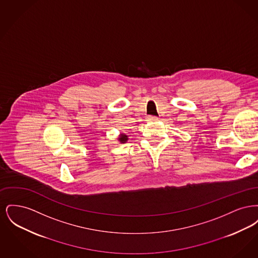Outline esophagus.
I'll use <instances>...</instances> for the list:
<instances>
[{
    "mask_svg": "<svg viewBox=\"0 0 258 258\" xmlns=\"http://www.w3.org/2000/svg\"><path fill=\"white\" fill-rule=\"evenodd\" d=\"M158 119H159L158 117H156V116H152V115L148 117V121H158Z\"/></svg>",
    "mask_w": 258,
    "mask_h": 258,
    "instance_id": "esophagus-1",
    "label": "esophagus"
}]
</instances>
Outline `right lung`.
<instances>
[{"instance_id":"right-lung-1","label":"right lung","mask_w":258,"mask_h":258,"mask_svg":"<svg viewBox=\"0 0 258 258\" xmlns=\"http://www.w3.org/2000/svg\"><path fill=\"white\" fill-rule=\"evenodd\" d=\"M126 140H127V136L125 135H121L120 138H119V141H120L121 143H124Z\"/></svg>"}]
</instances>
